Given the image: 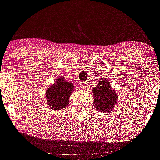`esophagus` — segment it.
I'll use <instances>...</instances> for the list:
<instances>
[{
  "instance_id": "1",
  "label": "esophagus",
  "mask_w": 160,
  "mask_h": 160,
  "mask_svg": "<svg viewBox=\"0 0 160 160\" xmlns=\"http://www.w3.org/2000/svg\"><path fill=\"white\" fill-rule=\"evenodd\" d=\"M87 87V84L85 82H80V87L81 88H82L83 89H84L85 88H86Z\"/></svg>"
}]
</instances>
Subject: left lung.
I'll list each match as a JSON object with an SVG mask.
<instances>
[{
	"label": "left lung",
	"instance_id": "1",
	"mask_svg": "<svg viewBox=\"0 0 160 160\" xmlns=\"http://www.w3.org/2000/svg\"><path fill=\"white\" fill-rule=\"evenodd\" d=\"M94 104L97 110L102 113L111 112L117 102V92L111 86L109 80L100 79L97 87L92 89Z\"/></svg>",
	"mask_w": 160,
	"mask_h": 160
}]
</instances>
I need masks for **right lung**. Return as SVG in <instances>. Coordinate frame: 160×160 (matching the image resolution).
Segmentation results:
<instances>
[{
	"mask_svg": "<svg viewBox=\"0 0 160 160\" xmlns=\"http://www.w3.org/2000/svg\"><path fill=\"white\" fill-rule=\"evenodd\" d=\"M75 89L74 84L59 76L54 83L50 85L46 90V98L48 106L52 110L59 111L69 104V98Z\"/></svg>",
	"mask_w": 160,
	"mask_h": 160,
	"instance_id": "right-lung-1",
	"label": "right lung"
}]
</instances>
